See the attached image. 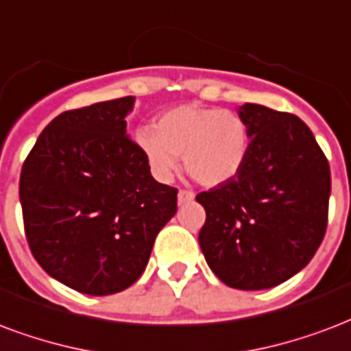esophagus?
<instances>
[{
    "mask_svg": "<svg viewBox=\"0 0 351 351\" xmlns=\"http://www.w3.org/2000/svg\"><path fill=\"white\" fill-rule=\"evenodd\" d=\"M194 199V192L191 191H179L178 192V202L179 204H189Z\"/></svg>",
    "mask_w": 351,
    "mask_h": 351,
    "instance_id": "esophagus-1",
    "label": "esophagus"
}]
</instances>
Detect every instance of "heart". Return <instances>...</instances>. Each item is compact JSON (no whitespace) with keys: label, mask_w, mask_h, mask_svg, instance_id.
I'll use <instances>...</instances> for the list:
<instances>
[{"label":"heart","mask_w":351,"mask_h":351,"mask_svg":"<svg viewBox=\"0 0 351 351\" xmlns=\"http://www.w3.org/2000/svg\"><path fill=\"white\" fill-rule=\"evenodd\" d=\"M155 178L168 183L183 155L186 172L205 186L228 183L241 172L250 154L252 133L246 120L233 110L179 105L166 110L135 135Z\"/></svg>","instance_id":"1"}]
</instances>
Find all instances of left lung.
I'll return each mask as SVG.
<instances>
[{
	"label": "left lung",
	"instance_id": "left-lung-1",
	"mask_svg": "<svg viewBox=\"0 0 351 351\" xmlns=\"http://www.w3.org/2000/svg\"><path fill=\"white\" fill-rule=\"evenodd\" d=\"M252 144L235 178L197 194L207 218L199 247L228 287L263 291L307 266L326 233L331 173L298 116L244 104Z\"/></svg>",
	"mask_w": 351,
	"mask_h": 351
}]
</instances>
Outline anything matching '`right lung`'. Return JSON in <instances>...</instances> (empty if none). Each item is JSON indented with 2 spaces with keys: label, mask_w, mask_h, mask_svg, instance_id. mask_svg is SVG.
I'll use <instances>...</instances> for the list:
<instances>
[{
  "label": "right lung",
  "mask_w": 351,
  "mask_h": 351,
  "mask_svg": "<svg viewBox=\"0 0 351 351\" xmlns=\"http://www.w3.org/2000/svg\"><path fill=\"white\" fill-rule=\"evenodd\" d=\"M135 96L66 110L23 162L20 204L29 247L62 285L116 294L146 268L178 191L155 181L128 135Z\"/></svg>",
  "instance_id": "obj_1"
}]
</instances>
